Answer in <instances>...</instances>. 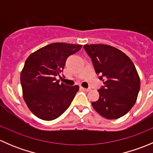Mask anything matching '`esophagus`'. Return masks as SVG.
Here are the masks:
<instances>
[{"label": "esophagus", "mask_w": 153, "mask_h": 153, "mask_svg": "<svg viewBox=\"0 0 153 153\" xmlns=\"http://www.w3.org/2000/svg\"><path fill=\"white\" fill-rule=\"evenodd\" d=\"M81 89H83L84 91H85V92H89V91H90V89H86V88L83 87V86H81Z\"/></svg>", "instance_id": "34e87169"}]
</instances>
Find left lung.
<instances>
[{
    "mask_svg": "<svg viewBox=\"0 0 153 153\" xmlns=\"http://www.w3.org/2000/svg\"><path fill=\"white\" fill-rule=\"evenodd\" d=\"M84 48L104 84L92 106L106 119L124 116L136 102L141 86L135 65L126 54L112 46L86 44Z\"/></svg>",
    "mask_w": 153,
    "mask_h": 153,
    "instance_id": "8db88e82",
    "label": "left lung"
}]
</instances>
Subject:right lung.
<instances>
[{"mask_svg": "<svg viewBox=\"0 0 153 153\" xmlns=\"http://www.w3.org/2000/svg\"><path fill=\"white\" fill-rule=\"evenodd\" d=\"M81 47L80 44L53 43L34 52L26 60L21 72L23 98L35 116L52 121L70 105L79 86L59 84L56 76L63 71L68 57Z\"/></svg>", "mask_w": 153, "mask_h": 153, "instance_id": "add662e5", "label": "right lung"}]
</instances>
